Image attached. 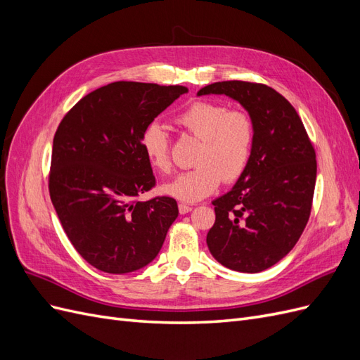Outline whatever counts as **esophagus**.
<instances>
[{"mask_svg": "<svg viewBox=\"0 0 360 360\" xmlns=\"http://www.w3.org/2000/svg\"><path fill=\"white\" fill-rule=\"evenodd\" d=\"M179 210H180L181 214H186V213H189L192 210V205H189L186 202H180L179 204Z\"/></svg>", "mask_w": 360, "mask_h": 360, "instance_id": "34e87169", "label": "esophagus"}]
</instances>
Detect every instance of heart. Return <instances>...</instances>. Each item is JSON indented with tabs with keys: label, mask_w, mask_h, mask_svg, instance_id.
I'll list each match as a JSON object with an SVG mask.
<instances>
[{
	"label": "heart",
	"mask_w": 360,
	"mask_h": 360,
	"mask_svg": "<svg viewBox=\"0 0 360 360\" xmlns=\"http://www.w3.org/2000/svg\"><path fill=\"white\" fill-rule=\"evenodd\" d=\"M176 123L200 139L193 158L197 167L163 184V192L183 201H198L213 193L222 180L233 183L242 177L255 139L254 122L248 112L228 110L219 102L197 101L176 115ZM139 144L151 167L162 174L171 171L169 139L158 122L144 127Z\"/></svg>",
	"instance_id": "heart-1"
}]
</instances>
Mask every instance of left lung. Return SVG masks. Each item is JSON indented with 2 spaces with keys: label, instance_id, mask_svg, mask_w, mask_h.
<instances>
[{
  "label": "left lung",
  "instance_id": "1",
  "mask_svg": "<svg viewBox=\"0 0 360 360\" xmlns=\"http://www.w3.org/2000/svg\"><path fill=\"white\" fill-rule=\"evenodd\" d=\"M204 94L237 101L255 127L252 156L230 192L216 198L207 234L214 259L228 269L258 274L284 258L308 224L317 179L315 150L292 105L264 84L222 81Z\"/></svg>",
  "mask_w": 360,
  "mask_h": 360
}]
</instances>
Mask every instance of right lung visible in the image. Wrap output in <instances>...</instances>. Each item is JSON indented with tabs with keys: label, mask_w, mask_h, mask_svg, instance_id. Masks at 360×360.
<instances>
[{
	"label": "right lung",
	"mask_w": 360,
	"mask_h": 360,
	"mask_svg": "<svg viewBox=\"0 0 360 360\" xmlns=\"http://www.w3.org/2000/svg\"><path fill=\"white\" fill-rule=\"evenodd\" d=\"M186 86L118 81L101 86L64 115L53 136L49 193L79 255L123 275L156 258L179 216L177 201H136L156 184L139 144L144 127Z\"/></svg>",
	"instance_id": "right-lung-1"
}]
</instances>
